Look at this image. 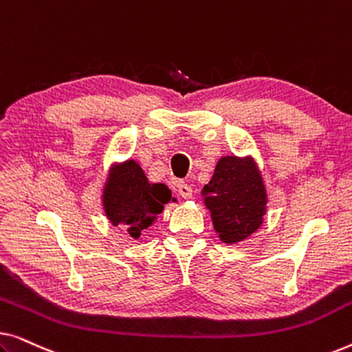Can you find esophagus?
Here are the masks:
<instances>
[{
	"instance_id": "34e87169",
	"label": "esophagus",
	"mask_w": 352,
	"mask_h": 352,
	"mask_svg": "<svg viewBox=\"0 0 352 352\" xmlns=\"http://www.w3.org/2000/svg\"><path fill=\"white\" fill-rule=\"evenodd\" d=\"M177 194H179L182 199H190L192 197V187L186 182H177Z\"/></svg>"
}]
</instances>
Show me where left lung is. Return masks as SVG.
Segmentation results:
<instances>
[{
	"mask_svg": "<svg viewBox=\"0 0 352 352\" xmlns=\"http://www.w3.org/2000/svg\"><path fill=\"white\" fill-rule=\"evenodd\" d=\"M216 232L226 243L247 239L263 223L266 189L256 166L237 157H223L201 189Z\"/></svg>",
	"mask_w": 352,
	"mask_h": 352,
	"instance_id": "left-lung-1",
	"label": "left lung"
}]
</instances>
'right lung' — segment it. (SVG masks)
<instances>
[{"label": "right lung", "mask_w": 352, "mask_h": 352, "mask_svg": "<svg viewBox=\"0 0 352 352\" xmlns=\"http://www.w3.org/2000/svg\"><path fill=\"white\" fill-rule=\"evenodd\" d=\"M170 200V189L165 184H151L134 160L113 168L104 189L107 218L113 226L123 224L134 239L152 226Z\"/></svg>", "instance_id": "right-lung-1"}]
</instances>
